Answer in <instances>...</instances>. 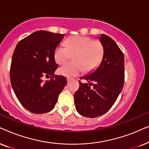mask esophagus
Here are the masks:
<instances>
[{
	"label": "esophagus",
	"mask_w": 149,
	"mask_h": 149,
	"mask_svg": "<svg viewBox=\"0 0 149 149\" xmlns=\"http://www.w3.org/2000/svg\"><path fill=\"white\" fill-rule=\"evenodd\" d=\"M67 83H69V82H70V79H69V78H67Z\"/></svg>",
	"instance_id": "obj_1"
}]
</instances>
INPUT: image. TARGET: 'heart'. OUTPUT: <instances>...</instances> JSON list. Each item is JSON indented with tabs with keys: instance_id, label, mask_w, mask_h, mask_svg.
Instances as JSON below:
<instances>
[{
	"instance_id": "heart-1",
	"label": "heart",
	"mask_w": 149,
	"mask_h": 149,
	"mask_svg": "<svg viewBox=\"0 0 149 149\" xmlns=\"http://www.w3.org/2000/svg\"><path fill=\"white\" fill-rule=\"evenodd\" d=\"M65 44L67 47L58 45L54 52L55 61L59 65L64 64L73 55V62L67 63L58 69V73L63 76H78L84 69L86 72H90L96 69L102 60L104 47L100 41L76 35L69 37Z\"/></svg>"
}]
</instances>
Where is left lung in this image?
I'll return each mask as SVG.
<instances>
[{
  "label": "left lung",
  "instance_id": "8db88e82",
  "mask_svg": "<svg viewBox=\"0 0 149 149\" xmlns=\"http://www.w3.org/2000/svg\"><path fill=\"white\" fill-rule=\"evenodd\" d=\"M100 40L104 47L102 63L94 72L80 78L89 84L79 81L80 87L74 94L76 110L88 118L98 117L112 108L125 81L123 53L108 35L102 34Z\"/></svg>",
  "mask_w": 149,
  "mask_h": 149
}]
</instances>
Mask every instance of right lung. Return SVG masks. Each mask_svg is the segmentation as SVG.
<instances>
[{
	"mask_svg": "<svg viewBox=\"0 0 149 149\" xmlns=\"http://www.w3.org/2000/svg\"><path fill=\"white\" fill-rule=\"evenodd\" d=\"M65 35L38 31L22 39L13 52L10 80L17 100L35 114L48 112L67 84L63 76H55L58 68L54 52ZM51 79L44 82L42 77Z\"/></svg>",
	"mask_w": 149,
	"mask_h": 149,
	"instance_id": "right-lung-1",
	"label": "right lung"
}]
</instances>
